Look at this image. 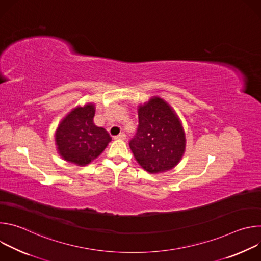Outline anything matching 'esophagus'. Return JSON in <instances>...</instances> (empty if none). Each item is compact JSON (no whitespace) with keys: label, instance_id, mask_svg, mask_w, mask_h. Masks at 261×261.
<instances>
[{"label":"esophagus","instance_id":"34e87169","mask_svg":"<svg viewBox=\"0 0 261 261\" xmlns=\"http://www.w3.org/2000/svg\"><path fill=\"white\" fill-rule=\"evenodd\" d=\"M114 138H115V139H120V140H123V139H125V138H126V135H125L124 133H120L119 135L115 136Z\"/></svg>","mask_w":261,"mask_h":261}]
</instances>
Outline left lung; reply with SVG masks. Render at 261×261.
Listing matches in <instances>:
<instances>
[{"mask_svg": "<svg viewBox=\"0 0 261 261\" xmlns=\"http://www.w3.org/2000/svg\"><path fill=\"white\" fill-rule=\"evenodd\" d=\"M137 163L147 172L172 169L186 148V136L173 108L154 96L138 106V128L129 142Z\"/></svg>", "mask_w": 261, "mask_h": 261, "instance_id": "obj_1", "label": "left lung"}]
</instances>
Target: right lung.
Wrapping results in <instances>:
<instances>
[{"instance_id":"right-lung-1","label":"right lung","mask_w":261,"mask_h":261,"mask_svg":"<svg viewBox=\"0 0 261 261\" xmlns=\"http://www.w3.org/2000/svg\"><path fill=\"white\" fill-rule=\"evenodd\" d=\"M95 104L77 106L59 124L55 141L61 158L77 166H86L102 154L111 137L94 124Z\"/></svg>"}]
</instances>
